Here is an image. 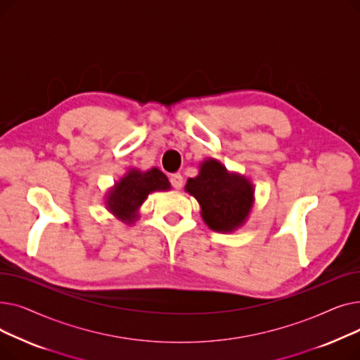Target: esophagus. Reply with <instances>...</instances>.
I'll return each mask as SVG.
<instances>
[{
	"label": "esophagus",
	"instance_id": "1",
	"mask_svg": "<svg viewBox=\"0 0 360 360\" xmlns=\"http://www.w3.org/2000/svg\"><path fill=\"white\" fill-rule=\"evenodd\" d=\"M170 184H172L174 188H176V190H179V188L182 186L184 184V179H182V175L181 174H172L170 175Z\"/></svg>",
	"mask_w": 360,
	"mask_h": 360
}]
</instances>
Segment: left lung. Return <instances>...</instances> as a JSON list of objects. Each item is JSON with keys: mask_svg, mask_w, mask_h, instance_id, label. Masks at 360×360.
I'll return each mask as SVG.
<instances>
[{"mask_svg": "<svg viewBox=\"0 0 360 360\" xmlns=\"http://www.w3.org/2000/svg\"><path fill=\"white\" fill-rule=\"evenodd\" d=\"M185 190L197 198L205 224L216 232L239 228L254 202L252 184L245 176L229 174L214 159L201 163L198 176L188 179Z\"/></svg>", "mask_w": 360, "mask_h": 360, "instance_id": "left-lung-1", "label": "left lung"}]
</instances>
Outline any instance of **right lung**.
Wrapping results in <instances>:
<instances>
[{"instance_id":"right-lung-1","label":"right lung","mask_w":360,"mask_h":360,"mask_svg":"<svg viewBox=\"0 0 360 360\" xmlns=\"http://www.w3.org/2000/svg\"><path fill=\"white\" fill-rule=\"evenodd\" d=\"M170 188L167 176L153 167L147 172L132 169L112 188L106 205L108 210L125 223H132L137 219L139 207L147 195L153 191H166Z\"/></svg>"}]
</instances>
